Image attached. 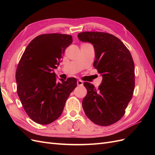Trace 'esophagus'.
Instances as JSON below:
<instances>
[{
    "label": "esophagus",
    "mask_w": 155,
    "mask_h": 155,
    "mask_svg": "<svg viewBox=\"0 0 155 155\" xmlns=\"http://www.w3.org/2000/svg\"><path fill=\"white\" fill-rule=\"evenodd\" d=\"M77 84H78V86H82L83 85V82L81 80H78L77 81Z\"/></svg>",
    "instance_id": "34e87169"
}]
</instances>
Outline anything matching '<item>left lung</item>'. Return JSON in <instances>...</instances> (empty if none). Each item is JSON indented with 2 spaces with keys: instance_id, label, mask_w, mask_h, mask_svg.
Wrapping results in <instances>:
<instances>
[{
  "instance_id": "left-lung-1",
  "label": "left lung",
  "mask_w": 155,
  "mask_h": 155,
  "mask_svg": "<svg viewBox=\"0 0 155 155\" xmlns=\"http://www.w3.org/2000/svg\"><path fill=\"white\" fill-rule=\"evenodd\" d=\"M78 39L94 46V67L103 78L95 88L88 82L82 105L93 123L109 126L120 120L132 98L134 89V64L129 50L118 37L104 32L79 33Z\"/></svg>"
}]
</instances>
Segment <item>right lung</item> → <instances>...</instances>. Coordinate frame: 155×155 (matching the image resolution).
Returning <instances> with one entry per match:
<instances>
[{"label": "right lung", "mask_w": 155, "mask_h": 155, "mask_svg": "<svg viewBox=\"0 0 155 155\" xmlns=\"http://www.w3.org/2000/svg\"><path fill=\"white\" fill-rule=\"evenodd\" d=\"M72 43L70 35H40L27 46L18 64L17 94L27 114L37 124L46 125L57 120L77 87L74 78L57 82L54 72Z\"/></svg>", "instance_id": "1"}]
</instances>
